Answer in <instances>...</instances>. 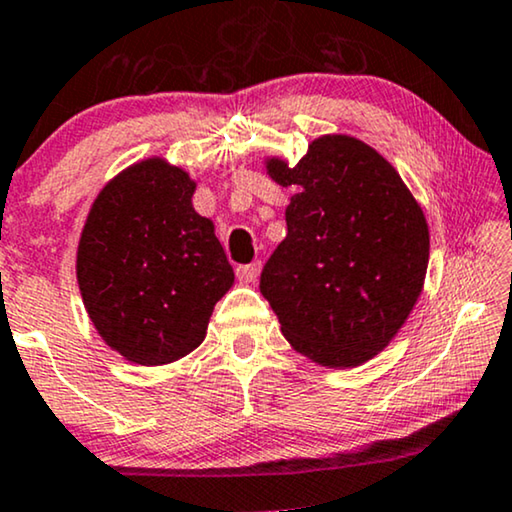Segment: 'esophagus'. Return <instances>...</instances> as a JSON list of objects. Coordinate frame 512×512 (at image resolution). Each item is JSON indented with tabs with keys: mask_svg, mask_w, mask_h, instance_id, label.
Returning <instances> with one entry per match:
<instances>
[{
	"mask_svg": "<svg viewBox=\"0 0 512 512\" xmlns=\"http://www.w3.org/2000/svg\"><path fill=\"white\" fill-rule=\"evenodd\" d=\"M259 271H262V264L259 262H253V264H243L236 269V276H239L241 283H255Z\"/></svg>",
	"mask_w": 512,
	"mask_h": 512,
	"instance_id": "34e87169",
	"label": "esophagus"
}]
</instances>
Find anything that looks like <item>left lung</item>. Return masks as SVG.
<instances>
[{"instance_id":"obj_1","label":"left lung","mask_w":512,"mask_h":512,"mask_svg":"<svg viewBox=\"0 0 512 512\" xmlns=\"http://www.w3.org/2000/svg\"><path fill=\"white\" fill-rule=\"evenodd\" d=\"M266 171L294 194L259 290L301 355L364 364L422 292L429 227L420 204L383 155L345 134L315 139L294 167L273 157Z\"/></svg>"}]
</instances>
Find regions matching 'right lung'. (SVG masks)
Listing matches in <instances>:
<instances>
[{
	"instance_id": "right-lung-1",
	"label": "right lung",
	"mask_w": 512,
	"mask_h": 512,
	"mask_svg": "<svg viewBox=\"0 0 512 512\" xmlns=\"http://www.w3.org/2000/svg\"><path fill=\"white\" fill-rule=\"evenodd\" d=\"M194 181L150 157L97 194L76 255L85 311L106 345L160 366L204 341L234 283L213 222L192 208Z\"/></svg>"
}]
</instances>
